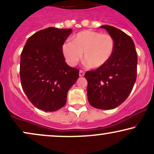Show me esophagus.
Returning <instances> with one entry per match:
<instances>
[{"label": "esophagus", "mask_w": 154, "mask_h": 154, "mask_svg": "<svg viewBox=\"0 0 154 154\" xmlns=\"http://www.w3.org/2000/svg\"><path fill=\"white\" fill-rule=\"evenodd\" d=\"M84 74H85V72L82 71V70H81V71H79V76L82 77V76H83V75H84Z\"/></svg>", "instance_id": "1"}]
</instances>
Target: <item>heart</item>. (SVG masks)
Here are the masks:
<instances>
[{"instance_id": "1", "label": "heart", "mask_w": 154, "mask_h": 154, "mask_svg": "<svg viewBox=\"0 0 154 154\" xmlns=\"http://www.w3.org/2000/svg\"><path fill=\"white\" fill-rule=\"evenodd\" d=\"M115 50V41L111 35L98 31H81L72 38V42L62 45L64 58L69 65H76L82 58L92 68H100L109 61Z\"/></svg>"}]
</instances>
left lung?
<instances>
[{"instance_id":"1","label":"left lung","mask_w":154,"mask_h":154,"mask_svg":"<svg viewBox=\"0 0 154 154\" xmlns=\"http://www.w3.org/2000/svg\"><path fill=\"white\" fill-rule=\"evenodd\" d=\"M115 41V50L109 61L94 71H86L87 94L90 105L98 109H113L128 98L137 73V54L134 41L121 30L102 26Z\"/></svg>"}]
</instances>
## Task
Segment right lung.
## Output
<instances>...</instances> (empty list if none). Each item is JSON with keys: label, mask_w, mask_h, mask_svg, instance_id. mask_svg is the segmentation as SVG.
<instances>
[{"label": "right lung", "mask_w": 154, "mask_h": 154, "mask_svg": "<svg viewBox=\"0 0 154 154\" xmlns=\"http://www.w3.org/2000/svg\"><path fill=\"white\" fill-rule=\"evenodd\" d=\"M72 29L41 30L26 41L20 55L22 88L37 109L56 111L66 103L67 93L79 77V70L65 62L62 45Z\"/></svg>", "instance_id": "1"}]
</instances>
